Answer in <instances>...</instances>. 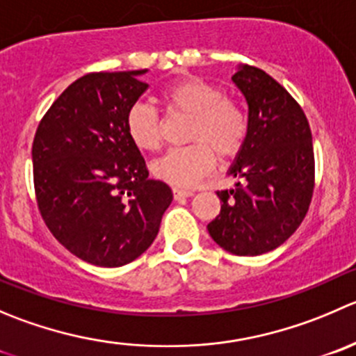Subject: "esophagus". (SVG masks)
<instances>
[{
	"label": "esophagus",
	"instance_id": "esophagus-1",
	"mask_svg": "<svg viewBox=\"0 0 356 356\" xmlns=\"http://www.w3.org/2000/svg\"><path fill=\"white\" fill-rule=\"evenodd\" d=\"M172 193H174L175 200H184V198H189V196H193V191H189V189L174 188L172 189Z\"/></svg>",
	"mask_w": 356,
	"mask_h": 356
}]
</instances>
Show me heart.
<instances>
[{
  "label": "heart",
  "instance_id": "1",
  "mask_svg": "<svg viewBox=\"0 0 356 356\" xmlns=\"http://www.w3.org/2000/svg\"><path fill=\"white\" fill-rule=\"evenodd\" d=\"M161 102L170 115L189 116L186 139L191 144L167 151L153 161L154 177L172 186H193L213 167V151L231 158L247 139V116L240 106L224 97L219 86L200 78H184L161 92ZM125 129L130 140L143 151L161 146V122L146 102H136L127 111Z\"/></svg>",
  "mask_w": 356,
  "mask_h": 356
}]
</instances>
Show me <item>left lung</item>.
Instances as JSON below:
<instances>
[{
	"label": "left lung",
	"mask_w": 356,
	"mask_h": 356,
	"mask_svg": "<svg viewBox=\"0 0 356 356\" xmlns=\"http://www.w3.org/2000/svg\"><path fill=\"white\" fill-rule=\"evenodd\" d=\"M248 104L247 139L229 174L234 189L217 191L220 212L207 226L234 255H261L280 247L306 217L315 189L312 130L301 106L271 78L243 64L233 74Z\"/></svg>",
	"instance_id": "obj_1"
}]
</instances>
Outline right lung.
Here are the masks:
<instances>
[{
  "label": "right lung",
  "instance_id": "add662e5",
  "mask_svg": "<svg viewBox=\"0 0 356 356\" xmlns=\"http://www.w3.org/2000/svg\"><path fill=\"white\" fill-rule=\"evenodd\" d=\"M144 72L81 76L34 136V193L44 224L71 254L102 268L144 254L174 198L165 182L149 179L125 129L127 111L147 90Z\"/></svg>",
  "mask_w": 356,
  "mask_h": 356
}]
</instances>
